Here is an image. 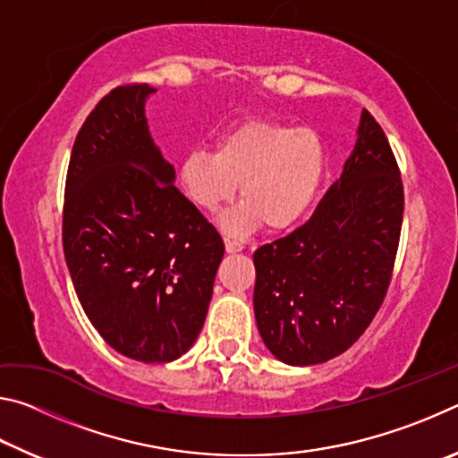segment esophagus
Wrapping results in <instances>:
<instances>
[{
    "instance_id": "obj_1",
    "label": "esophagus",
    "mask_w": 458,
    "mask_h": 458,
    "mask_svg": "<svg viewBox=\"0 0 458 458\" xmlns=\"http://www.w3.org/2000/svg\"><path fill=\"white\" fill-rule=\"evenodd\" d=\"M224 244H226V252L228 254H234V252H240L242 250V242H238V240H232V238H226L224 240Z\"/></svg>"
}]
</instances>
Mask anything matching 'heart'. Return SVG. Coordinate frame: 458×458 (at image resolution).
Wrapping results in <instances>:
<instances>
[{"mask_svg": "<svg viewBox=\"0 0 458 458\" xmlns=\"http://www.w3.org/2000/svg\"><path fill=\"white\" fill-rule=\"evenodd\" d=\"M323 174L325 151L315 131L262 119L242 123L216 149H191L177 164L185 196L208 212L218 210L240 188L244 199L218 218L230 236H244L262 224L273 232L293 228L311 208Z\"/></svg>", "mask_w": 458, "mask_h": 458, "instance_id": "heart-1", "label": "heart"}]
</instances>
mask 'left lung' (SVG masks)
Here are the masks:
<instances>
[{
	"instance_id": "left-lung-1",
	"label": "left lung",
	"mask_w": 458,
	"mask_h": 458,
	"mask_svg": "<svg viewBox=\"0 0 458 458\" xmlns=\"http://www.w3.org/2000/svg\"><path fill=\"white\" fill-rule=\"evenodd\" d=\"M404 188L382 127L363 108L339 180L305 226L254 252V317L268 352L315 366L360 339L390 284Z\"/></svg>"
}]
</instances>
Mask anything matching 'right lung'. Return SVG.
<instances>
[{"label":"right lung","mask_w":458,"mask_h":458,"mask_svg":"<svg viewBox=\"0 0 458 458\" xmlns=\"http://www.w3.org/2000/svg\"><path fill=\"white\" fill-rule=\"evenodd\" d=\"M153 92L114 89L84 121L66 175L62 244L100 337L125 358L165 363L204 327L224 242L174 185L175 169L145 117Z\"/></svg>","instance_id":"right-lung-1"}]
</instances>
